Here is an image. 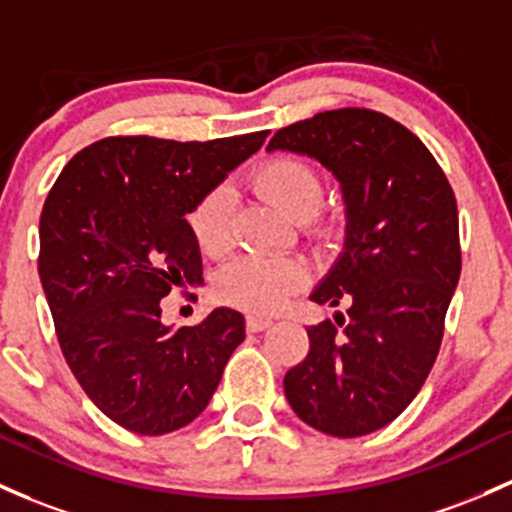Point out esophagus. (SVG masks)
<instances>
[{
    "label": "esophagus",
    "instance_id": "34e87169",
    "mask_svg": "<svg viewBox=\"0 0 512 512\" xmlns=\"http://www.w3.org/2000/svg\"><path fill=\"white\" fill-rule=\"evenodd\" d=\"M245 325H247V333H260V330L272 328V320L262 318V316H247Z\"/></svg>",
    "mask_w": 512,
    "mask_h": 512
}]
</instances>
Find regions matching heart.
Instances as JSON below:
<instances>
[{
    "instance_id": "obj_1",
    "label": "heart",
    "mask_w": 512,
    "mask_h": 512,
    "mask_svg": "<svg viewBox=\"0 0 512 512\" xmlns=\"http://www.w3.org/2000/svg\"><path fill=\"white\" fill-rule=\"evenodd\" d=\"M255 192L277 206L284 216L301 221L311 230H325L318 218V206L323 201L325 187L316 167L299 157H274L257 167ZM189 228L196 245L206 255H223L233 245L235 230V196L230 187L211 189L194 211L189 213ZM306 282V269L296 260L277 257H240L218 274V296L230 306L255 313H272L301 289Z\"/></svg>"
}]
</instances>
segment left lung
<instances>
[{
	"instance_id": "1",
	"label": "left lung",
	"mask_w": 512,
	"mask_h": 512,
	"mask_svg": "<svg viewBox=\"0 0 512 512\" xmlns=\"http://www.w3.org/2000/svg\"><path fill=\"white\" fill-rule=\"evenodd\" d=\"M267 150L308 155L340 182L345 245L313 289L335 323L306 328L311 350L284 376L289 406L333 437L384 428L408 408L440 352L459 272L457 199L406 126L335 109L279 128Z\"/></svg>"
}]
</instances>
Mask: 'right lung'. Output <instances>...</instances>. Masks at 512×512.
<instances>
[{"label": "right lung", "instance_id": "add662e5", "mask_svg": "<svg viewBox=\"0 0 512 512\" xmlns=\"http://www.w3.org/2000/svg\"><path fill=\"white\" fill-rule=\"evenodd\" d=\"M269 131L177 143L114 136L72 157L41 213L38 274L72 374L106 418L138 435L174 432L209 406L245 318L213 308L162 325L160 299L201 282L187 213Z\"/></svg>", "mask_w": 512, "mask_h": 512}]
</instances>
